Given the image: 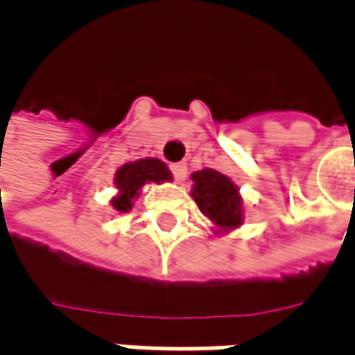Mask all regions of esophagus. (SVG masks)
<instances>
[{
  "mask_svg": "<svg viewBox=\"0 0 355 355\" xmlns=\"http://www.w3.org/2000/svg\"><path fill=\"white\" fill-rule=\"evenodd\" d=\"M169 169H171V173H173V178H175L178 182L186 180V175H188V165H186L184 161H180V163H173V165H169Z\"/></svg>",
  "mask_w": 355,
  "mask_h": 355,
  "instance_id": "34e87169",
  "label": "esophagus"
}]
</instances>
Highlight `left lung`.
Returning <instances> with one entry per match:
<instances>
[{
    "mask_svg": "<svg viewBox=\"0 0 355 355\" xmlns=\"http://www.w3.org/2000/svg\"><path fill=\"white\" fill-rule=\"evenodd\" d=\"M194 190L192 196L198 208L220 229L229 231L243 223V208L239 188L220 171L202 169L192 175Z\"/></svg>",
    "mask_w": 355,
    "mask_h": 355,
    "instance_id": "8db88e82",
    "label": "left lung"
}]
</instances>
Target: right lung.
<instances>
[{
    "label": "right lung",
    "instance_id": "right-lung-1",
    "mask_svg": "<svg viewBox=\"0 0 355 355\" xmlns=\"http://www.w3.org/2000/svg\"><path fill=\"white\" fill-rule=\"evenodd\" d=\"M171 173L167 165L159 159H139L135 163H126L116 171L114 184L118 188V196L112 198V206L120 212L132 208V200L139 196V190L147 182H169Z\"/></svg>",
    "mask_w": 355,
    "mask_h": 355
}]
</instances>
